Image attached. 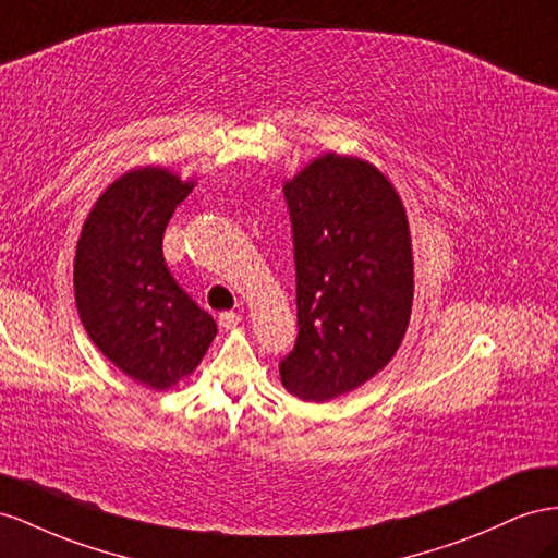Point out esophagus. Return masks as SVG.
I'll use <instances>...</instances> for the list:
<instances>
[{
  "label": "esophagus",
  "instance_id": "34e87169",
  "mask_svg": "<svg viewBox=\"0 0 558 558\" xmlns=\"http://www.w3.org/2000/svg\"><path fill=\"white\" fill-rule=\"evenodd\" d=\"M239 322H242V316H239L236 312H220V314H218L220 328H236Z\"/></svg>",
  "mask_w": 558,
  "mask_h": 558
}]
</instances>
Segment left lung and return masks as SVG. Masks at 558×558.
<instances>
[{"instance_id":"8db88e82","label":"left lung","mask_w":558,"mask_h":558,"mask_svg":"<svg viewBox=\"0 0 558 558\" xmlns=\"http://www.w3.org/2000/svg\"><path fill=\"white\" fill-rule=\"evenodd\" d=\"M295 263L298 338L283 387L328 401L387 366L413 305L405 210L371 163L328 153L283 185Z\"/></svg>"}]
</instances>
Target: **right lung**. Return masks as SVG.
<instances>
[{"label":"right lung","instance_id":"add662e5","mask_svg":"<svg viewBox=\"0 0 558 558\" xmlns=\"http://www.w3.org/2000/svg\"><path fill=\"white\" fill-rule=\"evenodd\" d=\"M190 192V183L153 167L114 180L88 214L74 258V298L88 338L149 389L183 380L218 333L214 316L163 263V232Z\"/></svg>","mask_w":558,"mask_h":558}]
</instances>
